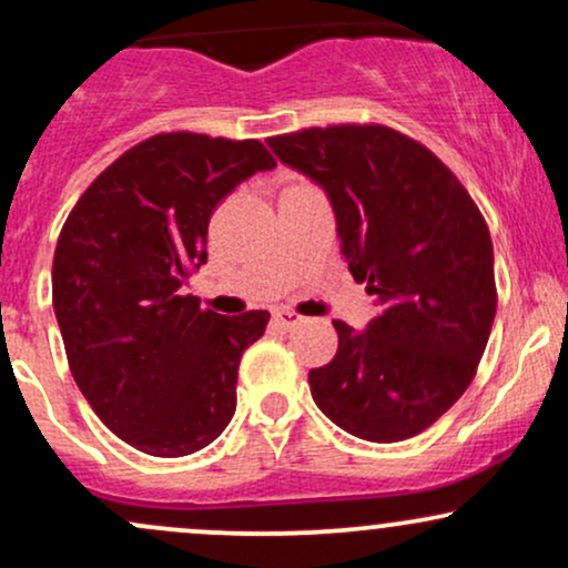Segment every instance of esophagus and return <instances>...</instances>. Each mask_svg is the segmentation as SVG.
<instances>
[{
    "instance_id": "esophagus-1",
    "label": "esophagus",
    "mask_w": 568,
    "mask_h": 568,
    "mask_svg": "<svg viewBox=\"0 0 568 568\" xmlns=\"http://www.w3.org/2000/svg\"><path fill=\"white\" fill-rule=\"evenodd\" d=\"M272 321H275V325H280V328H293V325L302 323L304 317L296 315V312H293V310H275Z\"/></svg>"
}]
</instances>
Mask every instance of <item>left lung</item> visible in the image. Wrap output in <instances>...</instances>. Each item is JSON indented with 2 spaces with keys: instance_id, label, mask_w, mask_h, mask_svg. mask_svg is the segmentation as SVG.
Listing matches in <instances>:
<instances>
[{
  "instance_id": "obj_1",
  "label": "left lung",
  "mask_w": 568,
  "mask_h": 568,
  "mask_svg": "<svg viewBox=\"0 0 568 568\" xmlns=\"http://www.w3.org/2000/svg\"><path fill=\"white\" fill-rule=\"evenodd\" d=\"M266 143L325 189L352 277L382 306L366 331L334 321L338 349L310 371L312 397L355 438H414L470 387L497 315L478 205L427 146L393 128H306Z\"/></svg>"
}]
</instances>
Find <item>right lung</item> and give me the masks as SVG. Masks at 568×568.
Returning a JSON list of instances; mask_svg holds the SVG:
<instances>
[{
	"mask_svg": "<svg viewBox=\"0 0 568 568\" xmlns=\"http://www.w3.org/2000/svg\"><path fill=\"white\" fill-rule=\"evenodd\" d=\"M272 168L262 141L160 133L98 175L63 224L53 310L71 376L98 419L143 454H194L232 422L240 357L270 312L200 310L184 283L207 262L219 202Z\"/></svg>",
	"mask_w": 568,
	"mask_h": 568,
	"instance_id": "right-lung-1",
	"label": "right lung"
}]
</instances>
